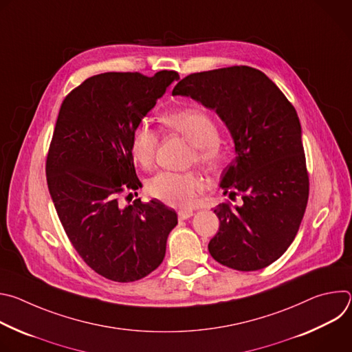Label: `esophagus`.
<instances>
[{
	"label": "esophagus",
	"instance_id": "esophagus-1",
	"mask_svg": "<svg viewBox=\"0 0 352 352\" xmlns=\"http://www.w3.org/2000/svg\"><path fill=\"white\" fill-rule=\"evenodd\" d=\"M192 216H193V212L189 210V209H181V210L178 212V219H179V220H186V219H189V217H192Z\"/></svg>",
	"mask_w": 352,
	"mask_h": 352
}]
</instances>
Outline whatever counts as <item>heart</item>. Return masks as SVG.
I'll list each match as a JSON object with an SVG mask.
<instances>
[{
    "label": "heart",
    "mask_w": 352,
    "mask_h": 352,
    "mask_svg": "<svg viewBox=\"0 0 352 352\" xmlns=\"http://www.w3.org/2000/svg\"><path fill=\"white\" fill-rule=\"evenodd\" d=\"M171 132L186 138L193 147L192 162L209 168L219 167L226 156V147L219 138L217 122L208 111L196 107H185L167 111L160 118ZM160 143L159 131L148 121H140L131 135V153L142 167H150ZM147 192L170 206L189 208L195 204L199 192L204 190V181L196 173L162 171L147 182Z\"/></svg>",
    "instance_id": "heart-1"
}]
</instances>
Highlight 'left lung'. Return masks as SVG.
Instances as JSON below:
<instances>
[{"label": "left lung", "mask_w": 352, "mask_h": 352, "mask_svg": "<svg viewBox=\"0 0 352 352\" xmlns=\"http://www.w3.org/2000/svg\"><path fill=\"white\" fill-rule=\"evenodd\" d=\"M173 94L189 96L214 110L235 144V159L220 186L243 205L224 202L209 242L214 261L234 270L254 272L276 262L292 243L304 219L309 175L300 124L294 106L262 71L234 65L190 74Z\"/></svg>", "instance_id": "obj_1"}]
</instances>
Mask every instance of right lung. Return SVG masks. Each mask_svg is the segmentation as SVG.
I'll list each match as a JSON object with an SVG mask.
<instances>
[{
    "instance_id": "obj_1",
    "label": "right lung",
    "mask_w": 352,
    "mask_h": 352,
    "mask_svg": "<svg viewBox=\"0 0 352 352\" xmlns=\"http://www.w3.org/2000/svg\"><path fill=\"white\" fill-rule=\"evenodd\" d=\"M178 78L175 71L94 75L67 94L58 113L45 162L48 190L79 256L113 281L156 270L178 223L175 210L156 199L120 205L122 195L142 186L132 131Z\"/></svg>"
}]
</instances>
